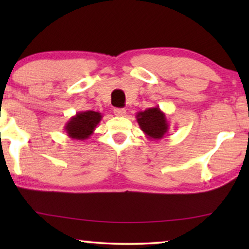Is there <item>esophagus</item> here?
Listing matches in <instances>:
<instances>
[{"label": "esophagus", "instance_id": "obj_1", "mask_svg": "<svg viewBox=\"0 0 249 249\" xmlns=\"http://www.w3.org/2000/svg\"><path fill=\"white\" fill-rule=\"evenodd\" d=\"M113 113H114V115H117V117H124L125 110L124 108H114Z\"/></svg>", "mask_w": 249, "mask_h": 249}]
</instances>
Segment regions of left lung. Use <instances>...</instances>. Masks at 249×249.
<instances>
[{"mask_svg":"<svg viewBox=\"0 0 249 249\" xmlns=\"http://www.w3.org/2000/svg\"><path fill=\"white\" fill-rule=\"evenodd\" d=\"M136 119L146 137L153 141L162 139L169 131V122L164 112L159 107L146 108L145 111H139L136 114Z\"/></svg>","mask_w":249,"mask_h":249,"instance_id":"1","label":"left lung"}]
</instances>
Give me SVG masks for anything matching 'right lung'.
I'll list each match as a JSON object with an SVG mask.
<instances>
[{
  "label": "right lung",
  "mask_w": 249,
  "mask_h": 249,
  "mask_svg": "<svg viewBox=\"0 0 249 249\" xmlns=\"http://www.w3.org/2000/svg\"><path fill=\"white\" fill-rule=\"evenodd\" d=\"M102 114L95 111H83L78 112L76 115L70 118V120L64 125V131L68 137L77 139V141H85L89 138L95 128L102 120Z\"/></svg>",
  "instance_id": "1"
}]
</instances>
